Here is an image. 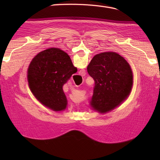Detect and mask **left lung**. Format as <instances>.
Returning a JSON list of instances; mask_svg holds the SVG:
<instances>
[{
	"label": "left lung",
	"mask_w": 160,
	"mask_h": 160,
	"mask_svg": "<svg viewBox=\"0 0 160 160\" xmlns=\"http://www.w3.org/2000/svg\"><path fill=\"white\" fill-rule=\"evenodd\" d=\"M95 86L90 102L93 109L101 113L114 109L127 99L132 87L131 68L123 57L115 52L95 56L87 66Z\"/></svg>",
	"instance_id": "obj_1"
}]
</instances>
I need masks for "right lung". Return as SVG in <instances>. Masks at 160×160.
Listing matches in <instances>:
<instances>
[{
	"instance_id": "add662e5",
	"label": "right lung",
	"mask_w": 160,
	"mask_h": 160,
	"mask_svg": "<svg viewBox=\"0 0 160 160\" xmlns=\"http://www.w3.org/2000/svg\"><path fill=\"white\" fill-rule=\"evenodd\" d=\"M77 72L69 56L58 48L38 53L30 62L28 81L30 90L40 103L54 111L66 108L62 87Z\"/></svg>"
}]
</instances>
